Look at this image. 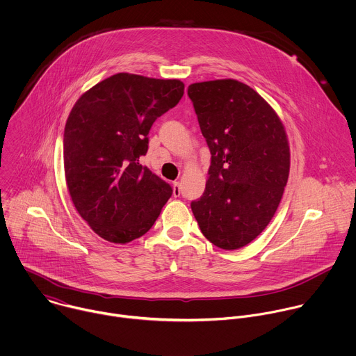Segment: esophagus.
Segmentation results:
<instances>
[{
    "label": "esophagus",
    "mask_w": 356,
    "mask_h": 356,
    "mask_svg": "<svg viewBox=\"0 0 356 356\" xmlns=\"http://www.w3.org/2000/svg\"><path fill=\"white\" fill-rule=\"evenodd\" d=\"M180 194H181L180 183H179V181H173V195H175V197H179Z\"/></svg>",
    "instance_id": "1"
}]
</instances>
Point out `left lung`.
I'll use <instances>...</instances> for the list:
<instances>
[{"label":"left lung","instance_id":"8db88e82","mask_svg":"<svg viewBox=\"0 0 356 356\" xmlns=\"http://www.w3.org/2000/svg\"><path fill=\"white\" fill-rule=\"evenodd\" d=\"M187 93L211 152L193 213L212 245L241 249L266 229L282 198L291 163L285 129L273 107L239 81L191 83Z\"/></svg>","mask_w":356,"mask_h":356}]
</instances>
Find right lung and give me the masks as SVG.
Segmentation results:
<instances>
[{"instance_id":"1","label":"right lung","mask_w":356,"mask_h":356,"mask_svg":"<svg viewBox=\"0 0 356 356\" xmlns=\"http://www.w3.org/2000/svg\"><path fill=\"white\" fill-rule=\"evenodd\" d=\"M184 93L179 79L120 72L85 92L64 130L71 200L96 234L129 243L145 234L172 197V186L140 163L158 117Z\"/></svg>"}]
</instances>
